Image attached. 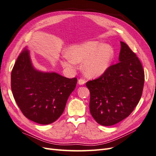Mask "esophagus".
Instances as JSON below:
<instances>
[{
	"instance_id": "obj_1",
	"label": "esophagus",
	"mask_w": 156,
	"mask_h": 156,
	"mask_svg": "<svg viewBox=\"0 0 156 156\" xmlns=\"http://www.w3.org/2000/svg\"><path fill=\"white\" fill-rule=\"evenodd\" d=\"M85 83H86V81H85L84 79L80 78V79L78 80V83H79L80 85H83Z\"/></svg>"
}]
</instances>
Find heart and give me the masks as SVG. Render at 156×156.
Returning a JSON list of instances; mask_svg holds the SVG:
<instances>
[{
  "label": "heart",
  "mask_w": 156,
  "mask_h": 156,
  "mask_svg": "<svg viewBox=\"0 0 156 156\" xmlns=\"http://www.w3.org/2000/svg\"><path fill=\"white\" fill-rule=\"evenodd\" d=\"M67 55L61 61L62 66L70 70L77 62H83L82 69L86 76H100L109 69L114 56L112 47L97 41H90L70 47Z\"/></svg>",
  "instance_id": "heart-1"
}]
</instances>
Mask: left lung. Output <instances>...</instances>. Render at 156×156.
Listing matches in <instances>:
<instances>
[{
	"label": "left lung",
	"instance_id": "left-lung-1",
	"mask_svg": "<svg viewBox=\"0 0 156 156\" xmlns=\"http://www.w3.org/2000/svg\"><path fill=\"white\" fill-rule=\"evenodd\" d=\"M119 62L98 78L87 82L90 91V111L99 125L112 126L134 111L141 98L144 71L134 52L121 41Z\"/></svg>",
	"mask_w": 156,
	"mask_h": 156
}]
</instances>
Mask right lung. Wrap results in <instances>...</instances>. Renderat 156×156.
Instances as JSON below:
<instances>
[{
	"mask_svg": "<svg viewBox=\"0 0 156 156\" xmlns=\"http://www.w3.org/2000/svg\"><path fill=\"white\" fill-rule=\"evenodd\" d=\"M76 83V78L35 70L26 48L11 73V89L20 109L26 118L41 125H49L61 117Z\"/></svg>",
	"mask_w": 156,
	"mask_h": 156,
	"instance_id": "add662e5",
	"label": "right lung"
}]
</instances>
